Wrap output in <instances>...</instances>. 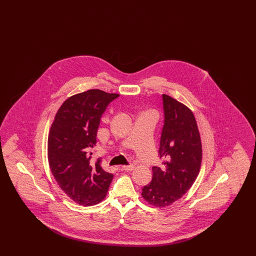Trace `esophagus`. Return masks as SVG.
<instances>
[{"label": "esophagus", "mask_w": 256, "mask_h": 256, "mask_svg": "<svg viewBox=\"0 0 256 256\" xmlns=\"http://www.w3.org/2000/svg\"><path fill=\"white\" fill-rule=\"evenodd\" d=\"M135 166L134 165H130V166H122L120 167L121 170H126V172H130V170H134Z\"/></svg>", "instance_id": "1"}]
</instances>
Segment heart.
Listing matches in <instances>:
<instances>
[{"instance_id":"heart-1","label":"heart","mask_w":256,"mask_h":256,"mask_svg":"<svg viewBox=\"0 0 256 256\" xmlns=\"http://www.w3.org/2000/svg\"><path fill=\"white\" fill-rule=\"evenodd\" d=\"M148 113H152V112H148ZM154 114V113H152Z\"/></svg>"}]
</instances>
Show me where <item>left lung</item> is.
Here are the masks:
<instances>
[{
	"mask_svg": "<svg viewBox=\"0 0 256 256\" xmlns=\"http://www.w3.org/2000/svg\"><path fill=\"white\" fill-rule=\"evenodd\" d=\"M164 126L159 156L164 162L152 167V180L142 198L156 207L170 206L195 182L200 170L202 146L194 113L176 98L163 94Z\"/></svg>",
	"mask_w": 256,
	"mask_h": 256,
	"instance_id": "8db88e82",
	"label": "left lung"
}]
</instances>
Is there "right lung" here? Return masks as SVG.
<instances>
[{
    "label": "right lung",
    "instance_id": "obj_1",
    "mask_svg": "<svg viewBox=\"0 0 256 256\" xmlns=\"http://www.w3.org/2000/svg\"><path fill=\"white\" fill-rule=\"evenodd\" d=\"M119 94L90 89L68 98L50 128V169L62 191L80 206H91L106 196L113 174L92 160L102 113Z\"/></svg>",
    "mask_w": 256,
    "mask_h": 256
}]
</instances>
